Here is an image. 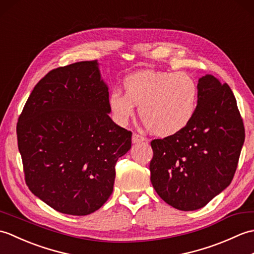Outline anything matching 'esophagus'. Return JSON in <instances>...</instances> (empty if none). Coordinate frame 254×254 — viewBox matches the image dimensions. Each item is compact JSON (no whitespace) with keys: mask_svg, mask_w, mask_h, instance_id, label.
<instances>
[{"mask_svg":"<svg viewBox=\"0 0 254 254\" xmlns=\"http://www.w3.org/2000/svg\"><path fill=\"white\" fill-rule=\"evenodd\" d=\"M144 141H146V138H145L143 135H141V134L133 133V135H132L133 143H139V142H144Z\"/></svg>","mask_w":254,"mask_h":254,"instance_id":"obj_1","label":"esophagus"}]
</instances>
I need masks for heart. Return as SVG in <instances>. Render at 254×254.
Returning <instances> with one entry per match:
<instances>
[{
	"label": "heart",
	"mask_w": 254,
	"mask_h": 254,
	"mask_svg": "<svg viewBox=\"0 0 254 254\" xmlns=\"http://www.w3.org/2000/svg\"><path fill=\"white\" fill-rule=\"evenodd\" d=\"M126 93L112 90L108 106L118 124L126 126L139 106V118L147 130L161 136L185 130L195 117L198 86L186 72L145 69L133 73L123 82Z\"/></svg>",
	"instance_id": "b5f03b06"
}]
</instances>
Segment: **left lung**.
<instances>
[{"label":"left lung","mask_w":254,"mask_h":254,"mask_svg":"<svg viewBox=\"0 0 254 254\" xmlns=\"http://www.w3.org/2000/svg\"><path fill=\"white\" fill-rule=\"evenodd\" d=\"M195 117L185 130L150 142V181L172 207L194 210L227 188L238 166L245 126L227 84L198 79Z\"/></svg>","instance_id":"1"}]
</instances>
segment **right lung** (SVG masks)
<instances>
[{
  "instance_id": "right-lung-1",
  "label": "right lung",
  "mask_w": 254,
  "mask_h": 254,
  "mask_svg": "<svg viewBox=\"0 0 254 254\" xmlns=\"http://www.w3.org/2000/svg\"><path fill=\"white\" fill-rule=\"evenodd\" d=\"M108 98L97 61L76 62L45 75L18 118L26 185L58 212L85 216L113 191L132 132L111 120Z\"/></svg>"
}]
</instances>
